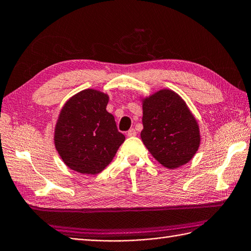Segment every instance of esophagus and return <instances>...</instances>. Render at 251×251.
Segmentation results:
<instances>
[{
	"label": "esophagus",
	"instance_id": "1",
	"mask_svg": "<svg viewBox=\"0 0 251 251\" xmlns=\"http://www.w3.org/2000/svg\"><path fill=\"white\" fill-rule=\"evenodd\" d=\"M136 135H137V132L134 128H130L128 131H127V136H128V137H134Z\"/></svg>",
	"mask_w": 251,
	"mask_h": 251
}]
</instances>
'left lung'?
<instances>
[{"label": "left lung", "mask_w": 251, "mask_h": 251, "mask_svg": "<svg viewBox=\"0 0 251 251\" xmlns=\"http://www.w3.org/2000/svg\"><path fill=\"white\" fill-rule=\"evenodd\" d=\"M141 139L162 165L175 169L187 163L200 144L199 126L186 103L174 91L161 90L142 103Z\"/></svg>", "instance_id": "obj_1"}]
</instances>
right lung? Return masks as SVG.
I'll use <instances>...</instances> for the list:
<instances>
[{
    "instance_id": "add662e5",
    "label": "right lung",
    "mask_w": 251,
    "mask_h": 251,
    "mask_svg": "<svg viewBox=\"0 0 251 251\" xmlns=\"http://www.w3.org/2000/svg\"><path fill=\"white\" fill-rule=\"evenodd\" d=\"M109 97L87 89L63 106L55 126V148L68 168L81 174H98L114 158L124 142L111 113Z\"/></svg>"
}]
</instances>
